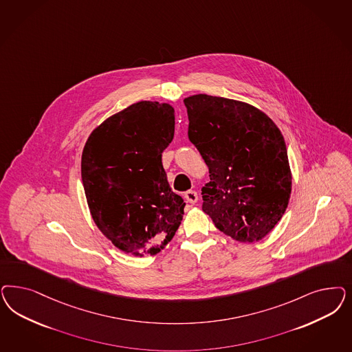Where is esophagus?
<instances>
[{
  "mask_svg": "<svg viewBox=\"0 0 352 352\" xmlns=\"http://www.w3.org/2000/svg\"><path fill=\"white\" fill-rule=\"evenodd\" d=\"M184 198L186 199V202H189V204H197V201H198V194L195 190H188L186 193L184 194Z\"/></svg>",
  "mask_w": 352,
  "mask_h": 352,
  "instance_id": "obj_1",
  "label": "esophagus"
}]
</instances>
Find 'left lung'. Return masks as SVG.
<instances>
[{"label": "left lung", "instance_id": "8db88e82", "mask_svg": "<svg viewBox=\"0 0 352 352\" xmlns=\"http://www.w3.org/2000/svg\"><path fill=\"white\" fill-rule=\"evenodd\" d=\"M184 103L188 136L210 172L202 210L236 241L264 239L281 220L292 194L283 133L249 103L207 94L190 96Z\"/></svg>", "mask_w": 352, "mask_h": 352}]
</instances>
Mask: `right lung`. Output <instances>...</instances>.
Instances as JSON below:
<instances>
[{
  "label": "right lung",
  "instance_id": "add662e5",
  "mask_svg": "<svg viewBox=\"0 0 352 352\" xmlns=\"http://www.w3.org/2000/svg\"><path fill=\"white\" fill-rule=\"evenodd\" d=\"M173 133V107L141 101L107 118L82 150L81 179L91 217L126 254H158L182 224L185 202L170 190L162 164Z\"/></svg>",
  "mask_w": 352,
  "mask_h": 352
}]
</instances>
